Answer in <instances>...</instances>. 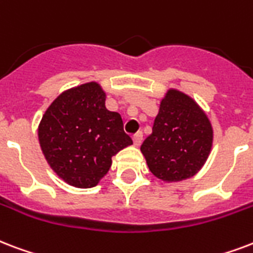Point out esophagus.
Segmentation results:
<instances>
[{"label": "esophagus", "mask_w": 253, "mask_h": 253, "mask_svg": "<svg viewBox=\"0 0 253 253\" xmlns=\"http://www.w3.org/2000/svg\"><path fill=\"white\" fill-rule=\"evenodd\" d=\"M132 140H134L135 146H140L142 140H143V134H142V132H136V134L132 136Z\"/></svg>", "instance_id": "34e87169"}]
</instances>
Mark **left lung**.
<instances>
[{
    "mask_svg": "<svg viewBox=\"0 0 253 253\" xmlns=\"http://www.w3.org/2000/svg\"><path fill=\"white\" fill-rule=\"evenodd\" d=\"M211 147L212 127L207 115L190 96L169 90L140 151L157 178L178 182L202 169Z\"/></svg>",
    "mask_w": 253,
    "mask_h": 253,
    "instance_id": "left-lung-1",
    "label": "left lung"
}]
</instances>
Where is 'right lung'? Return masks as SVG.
<instances>
[{
	"label": "right lung",
	"mask_w": 253,
	"mask_h": 253,
	"mask_svg": "<svg viewBox=\"0 0 253 253\" xmlns=\"http://www.w3.org/2000/svg\"><path fill=\"white\" fill-rule=\"evenodd\" d=\"M105 101L101 86L91 82L61 94L42 117V152L71 186H95L111 167V157L132 144L121 115L106 109Z\"/></svg>",
	"instance_id": "right-lung-1"
}]
</instances>
